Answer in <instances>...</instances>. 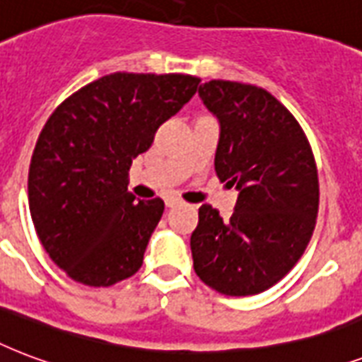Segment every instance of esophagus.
Masks as SVG:
<instances>
[{
	"mask_svg": "<svg viewBox=\"0 0 362 362\" xmlns=\"http://www.w3.org/2000/svg\"><path fill=\"white\" fill-rule=\"evenodd\" d=\"M181 206V200L179 198H166V207H177Z\"/></svg>",
	"mask_w": 362,
	"mask_h": 362,
	"instance_id": "obj_1",
	"label": "esophagus"
}]
</instances>
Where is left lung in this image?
Listing matches in <instances>:
<instances>
[{"label": "left lung", "mask_w": 362, "mask_h": 362, "mask_svg": "<svg viewBox=\"0 0 362 362\" xmlns=\"http://www.w3.org/2000/svg\"><path fill=\"white\" fill-rule=\"evenodd\" d=\"M198 92L221 122L217 177L240 194L228 221L207 204L198 209L194 272L223 295H259L293 270L312 240L319 209L312 145L260 86L213 79Z\"/></svg>", "instance_id": "left-lung-1"}]
</instances>
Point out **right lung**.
I'll return each instance as SVG.
<instances>
[{"label": "right lung", "mask_w": 362, "mask_h": 362, "mask_svg": "<svg viewBox=\"0 0 362 362\" xmlns=\"http://www.w3.org/2000/svg\"><path fill=\"white\" fill-rule=\"evenodd\" d=\"M183 74H117L92 81L54 109L28 175L33 226L74 281L109 287L134 276L164 202L128 192L132 160L198 90Z\"/></svg>", "instance_id": "add662e5"}]
</instances>
